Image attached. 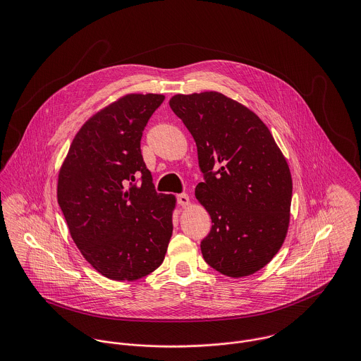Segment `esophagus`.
Here are the masks:
<instances>
[{
  "label": "esophagus",
  "mask_w": 361,
  "mask_h": 361,
  "mask_svg": "<svg viewBox=\"0 0 361 361\" xmlns=\"http://www.w3.org/2000/svg\"><path fill=\"white\" fill-rule=\"evenodd\" d=\"M176 200H178V204L182 207H188L190 204V199L186 193H180L176 196Z\"/></svg>",
  "instance_id": "esophagus-1"
}]
</instances>
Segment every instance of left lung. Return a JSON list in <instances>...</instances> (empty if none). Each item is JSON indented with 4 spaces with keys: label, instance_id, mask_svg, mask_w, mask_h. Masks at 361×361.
Here are the masks:
<instances>
[{
    "label": "left lung",
    "instance_id": "8db88e82",
    "mask_svg": "<svg viewBox=\"0 0 361 361\" xmlns=\"http://www.w3.org/2000/svg\"><path fill=\"white\" fill-rule=\"evenodd\" d=\"M169 106L192 133L204 175L195 192L212 222L203 257L231 278L257 272L288 233L292 176L285 157L253 111L218 92L176 94Z\"/></svg>",
    "mask_w": 361,
    "mask_h": 361
}]
</instances>
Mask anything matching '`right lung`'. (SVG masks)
I'll list each match as a JSON object with an SVG mask.
<instances>
[{"mask_svg": "<svg viewBox=\"0 0 361 361\" xmlns=\"http://www.w3.org/2000/svg\"><path fill=\"white\" fill-rule=\"evenodd\" d=\"M164 99L126 94L100 109L76 133L58 173V204L75 245L112 281L153 272L172 236L176 199L155 192L140 150L143 130Z\"/></svg>", "mask_w": 361, "mask_h": 361, "instance_id": "right-lung-1", "label": "right lung"}]
</instances>
